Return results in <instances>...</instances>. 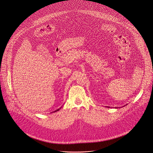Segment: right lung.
<instances>
[{"label": "right lung", "mask_w": 153, "mask_h": 153, "mask_svg": "<svg viewBox=\"0 0 153 153\" xmlns=\"http://www.w3.org/2000/svg\"><path fill=\"white\" fill-rule=\"evenodd\" d=\"M59 110V109H58V110H55V111H53V112H56V111H58V110Z\"/></svg>", "instance_id": "1"}]
</instances>
